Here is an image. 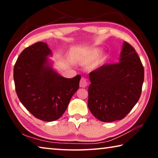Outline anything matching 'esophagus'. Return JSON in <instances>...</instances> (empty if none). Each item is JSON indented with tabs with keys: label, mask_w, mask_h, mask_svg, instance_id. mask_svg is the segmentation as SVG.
Returning a JSON list of instances; mask_svg holds the SVG:
<instances>
[{
	"label": "esophagus",
	"mask_w": 158,
	"mask_h": 158,
	"mask_svg": "<svg viewBox=\"0 0 158 158\" xmlns=\"http://www.w3.org/2000/svg\"><path fill=\"white\" fill-rule=\"evenodd\" d=\"M87 85V80L85 79L84 77H82L80 80V82H79V86L81 88H85L86 87Z\"/></svg>",
	"instance_id": "esophagus-1"
}]
</instances>
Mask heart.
<instances>
[{
    "label": "heart",
    "mask_w": 158,
    "mask_h": 158,
    "mask_svg": "<svg viewBox=\"0 0 158 158\" xmlns=\"http://www.w3.org/2000/svg\"><path fill=\"white\" fill-rule=\"evenodd\" d=\"M102 52V49L100 47H95L89 50L84 55V56H82V58L80 59V63L81 65H88V64L93 62V60H95L96 58L101 54ZM107 59L108 55L106 53H103L100 57H98V60H96L95 61L94 64H93V67L97 68V67L102 65L103 64L105 63Z\"/></svg>",
    "instance_id": "heart-1"
}]
</instances>
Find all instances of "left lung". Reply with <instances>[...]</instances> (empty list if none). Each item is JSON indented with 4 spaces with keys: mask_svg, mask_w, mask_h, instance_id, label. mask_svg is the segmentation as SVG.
Wrapping results in <instances>:
<instances>
[{
    "mask_svg": "<svg viewBox=\"0 0 158 158\" xmlns=\"http://www.w3.org/2000/svg\"><path fill=\"white\" fill-rule=\"evenodd\" d=\"M89 79V110L99 121L111 123L123 118L137 104L144 69L135 49L124 42L119 62L91 72Z\"/></svg>",
    "mask_w": 158,
    "mask_h": 158,
    "instance_id": "1",
    "label": "left lung"
}]
</instances>
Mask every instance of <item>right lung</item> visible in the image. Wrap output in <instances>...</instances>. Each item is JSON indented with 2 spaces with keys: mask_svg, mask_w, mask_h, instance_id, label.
<instances>
[{
  "mask_svg": "<svg viewBox=\"0 0 158 158\" xmlns=\"http://www.w3.org/2000/svg\"><path fill=\"white\" fill-rule=\"evenodd\" d=\"M52 52L47 43L37 42L26 48L14 67L16 92L24 107L41 121H56L65 111L79 89L81 76H60L48 57Z\"/></svg>",
  "mask_w": 158,
  "mask_h": 158,
  "instance_id": "obj_1",
  "label": "right lung"
}]
</instances>
